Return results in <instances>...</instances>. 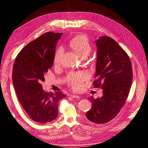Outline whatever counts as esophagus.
Masks as SVG:
<instances>
[{
    "label": "esophagus",
    "instance_id": "34e87169",
    "mask_svg": "<svg viewBox=\"0 0 148 148\" xmlns=\"http://www.w3.org/2000/svg\"><path fill=\"white\" fill-rule=\"evenodd\" d=\"M70 96H71V97H73V98H76V99H78V98L79 97L78 96L75 95H70Z\"/></svg>",
    "mask_w": 148,
    "mask_h": 148
}]
</instances>
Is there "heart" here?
Here are the masks:
<instances>
[{
    "label": "heart",
    "mask_w": 148,
    "mask_h": 148,
    "mask_svg": "<svg viewBox=\"0 0 148 148\" xmlns=\"http://www.w3.org/2000/svg\"><path fill=\"white\" fill-rule=\"evenodd\" d=\"M69 46L73 49L78 54L82 57H88L91 52V45L88 41V38L84 35H79L71 40ZM64 53V49L60 47L57 49L53 57V62L56 65H59L61 63L62 54ZM88 77V75L85 71L71 73L69 75V81L70 85L76 90H78L82 86V83Z\"/></svg>",
    "instance_id": "1"
}]
</instances>
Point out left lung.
<instances>
[{
  "instance_id": "1",
  "label": "left lung",
  "mask_w": 148,
  "mask_h": 148,
  "mask_svg": "<svg viewBox=\"0 0 148 148\" xmlns=\"http://www.w3.org/2000/svg\"><path fill=\"white\" fill-rule=\"evenodd\" d=\"M97 47L96 81L94 87H101L102 96L88 99L92 107L86 118L97 124L109 122L125 104L132 83L133 71L127 53L115 40L102 36L95 41Z\"/></svg>"
}]
</instances>
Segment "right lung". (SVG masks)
Wrapping results in <instances>:
<instances>
[{"label": "right lung", "instance_id": "obj_1", "mask_svg": "<svg viewBox=\"0 0 148 148\" xmlns=\"http://www.w3.org/2000/svg\"><path fill=\"white\" fill-rule=\"evenodd\" d=\"M62 33L47 32L30 42L20 52L13 66L12 81L19 102L29 117L46 123L58 116L61 91L47 92L42 89L44 76L53 65L58 40Z\"/></svg>", "mask_w": 148, "mask_h": 148}]
</instances>
